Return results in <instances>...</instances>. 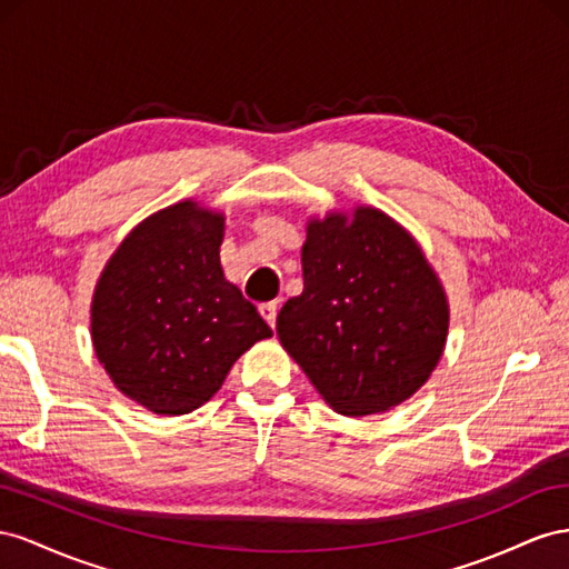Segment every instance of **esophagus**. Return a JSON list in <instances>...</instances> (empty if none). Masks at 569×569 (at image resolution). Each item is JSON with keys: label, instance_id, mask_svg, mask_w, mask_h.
Masks as SVG:
<instances>
[{"label": "esophagus", "instance_id": "1", "mask_svg": "<svg viewBox=\"0 0 569 569\" xmlns=\"http://www.w3.org/2000/svg\"><path fill=\"white\" fill-rule=\"evenodd\" d=\"M259 315H262V319L269 323L271 329L276 327V302H264V305H259Z\"/></svg>", "mask_w": 569, "mask_h": 569}]
</instances>
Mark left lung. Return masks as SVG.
<instances>
[{
    "mask_svg": "<svg viewBox=\"0 0 569 569\" xmlns=\"http://www.w3.org/2000/svg\"><path fill=\"white\" fill-rule=\"evenodd\" d=\"M302 279L276 333L336 412H386L427 383L450 312L441 281L398 221L375 207L310 219Z\"/></svg>",
    "mask_w": 569,
    "mask_h": 569,
    "instance_id": "1",
    "label": "left lung"
}]
</instances>
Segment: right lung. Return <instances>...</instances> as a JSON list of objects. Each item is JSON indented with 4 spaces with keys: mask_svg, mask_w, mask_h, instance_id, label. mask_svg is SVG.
Wrapping results in <instances>:
<instances>
[{
    "mask_svg": "<svg viewBox=\"0 0 569 569\" xmlns=\"http://www.w3.org/2000/svg\"><path fill=\"white\" fill-rule=\"evenodd\" d=\"M223 214L192 200L138 223L111 254L90 310L92 346L123 396L154 415L212 398L271 329L223 279Z\"/></svg>",
    "mask_w": 569,
    "mask_h": 569,
    "instance_id": "add662e5",
    "label": "right lung"
}]
</instances>
